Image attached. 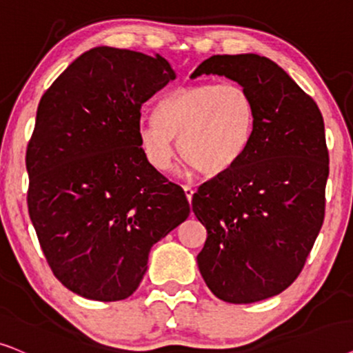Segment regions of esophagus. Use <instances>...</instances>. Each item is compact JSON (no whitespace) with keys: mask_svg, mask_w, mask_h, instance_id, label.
<instances>
[{"mask_svg":"<svg viewBox=\"0 0 353 353\" xmlns=\"http://www.w3.org/2000/svg\"><path fill=\"white\" fill-rule=\"evenodd\" d=\"M182 189H184V192H185V196H187V200H192V196H194V189H192L190 185H184L182 187Z\"/></svg>","mask_w":353,"mask_h":353,"instance_id":"obj_1","label":"esophagus"}]
</instances>
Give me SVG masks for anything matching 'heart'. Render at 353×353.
Returning a JSON list of instances; mask_svg holds the SVG:
<instances>
[{"label": "heart", "mask_w": 353, "mask_h": 353, "mask_svg": "<svg viewBox=\"0 0 353 353\" xmlns=\"http://www.w3.org/2000/svg\"><path fill=\"white\" fill-rule=\"evenodd\" d=\"M256 110L245 87L236 82H201L176 88L159 103L157 119L140 125L145 157L157 169L174 158L172 137L181 157L195 171L216 176L236 166L255 130Z\"/></svg>", "instance_id": "1"}]
</instances>
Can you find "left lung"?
Masks as SVG:
<instances>
[{
	"instance_id": "8db88e82",
	"label": "left lung",
	"mask_w": 353,
	"mask_h": 353,
	"mask_svg": "<svg viewBox=\"0 0 353 353\" xmlns=\"http://www.w3.org/2000/svg\"><path fill=\"white\" fill-rule=\"evenodd\" d=\"M245 87L255 130L236 166L199 187L192 210L206 228L199 270L216 297L253 303L297 279L324 219L330 154L316 103L265 56L214 54L194 70Z\"/></svg>"
}]
</instances>
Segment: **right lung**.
<instances>
[{"instance_id":"right-lung-1","label":"right lung","mask_w":353,"mask_h":353,"mask_svg":"<svg viewBox=\"0 0 353 353\" xmlns=\"http://www.w3.org/2000/svg\"><path fill=\"white\" fill-rule=\"evenodd\" d=\"M174 79L163 56L97 46L41 97L27 205L51 271L74 294L128 299L152 247L189 218L184 190L140 143L142 105Z\"/></svg>"}]
</instances>
